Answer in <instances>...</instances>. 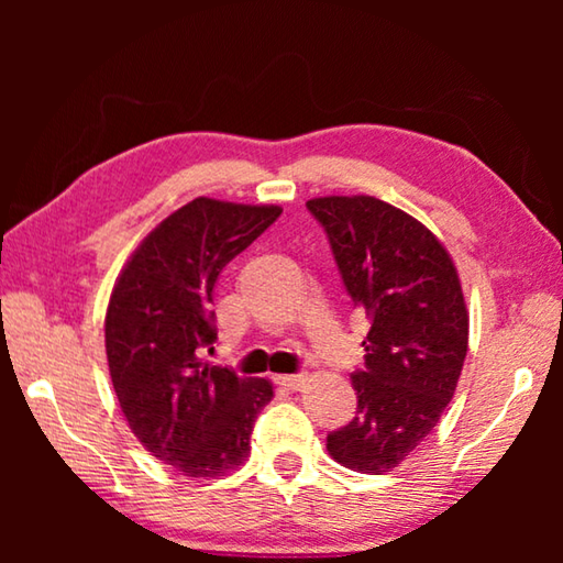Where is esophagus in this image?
<instances>
[{"label": "esophagus", "instance_id": "obj_1", "mask_svg": "<svg viewBox=\"0 0 563 563\" xmlns=\"http://www.w3.org/2000/svg\"><path fill=\"white\" fill-rule=\"evenodd\" d=\"M278 383H280L283 387H288V389H300L305 383H308V375H305V373H298V375H280Z\"/></svg>", "mask_w": 563, "mask_h": 563}]
</instances>
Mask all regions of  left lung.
Wrapping results in <instances>:
<instances>
[{
  "mask_svg": "<svg viewBox=\"0 0 563 563\" xmlns=\"http://www.w3.org/2000/svg\"><path fill=\"white\" fill-rule=\"evenodd\" d=\"M308 211L369 318L365 367L350 375L357 412L328 434V452L347 470L389 472L434 430L462 375L470 312L460 275L417 218L379 198H312Z\"/></svg>",
  "mask_w": 563,
  "mask_h": 563,
  "instance_id": "left-lung-1",
  "label": "left lung"
}]
</instances>
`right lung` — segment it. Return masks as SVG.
I'll return each mask as SVG.
<instances>
[{"mask_svg":"<svg viewBox=\"0 0 563 563\" xmlns=\"http://www.w3.org/2000/svg\"><path fill=\"white\" fill-rule=\"evenodd\" d=\"M280 213L196 198L144 238L111 290L103 330L121 412L139 442L184 476L241 466L273 399L268 379L238 377L203 355L218 340V275Z\"/></svg>","mask_w":563,"mask_h":563,"instance_id":"obj_1","label":"right lung"}]
</instances>
